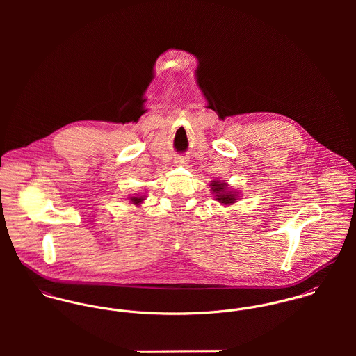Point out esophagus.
Returning a JSON list of instances; mask_svg holds the SVG:
<instances>
[{
    "mask_svg": "<svg viewBox=\"0 0 356 356\" xmlns=\"http://www.w3.org/2000/svg\"><path fill=\"white\" fill-rule=\"evenodd\" d=\"M186 161H188L186 157H177V159H175V163H177L178 165H184V164H186Z\"/></svg>",
    "mask_w": 356,
    "mask_h": 356,
    "instance_id": "esophagus-1",
    "label": "esophagus"
}]
</instances>
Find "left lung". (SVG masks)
<instances>
[{
  "instance_id": "obj_1",
  "label": "left lung",
  "mask_w": 356,
  "mask_h": 356,
  "mask_svg": "<svg viewBox=\"0 0 356 356\" xmlns=\"http://www.w3.org/2000/svg\"><path fill=\"white\" fill-rule=\"evenodd\" d=\"M209 186H211V191H212V195H213L215 200L223 204V205H230V204L236 203V200L238 199V192L230 191L227 184L223 182V181H212Z\"/></svg>"
}]
</instances>
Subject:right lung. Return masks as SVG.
Listing matches in <instances>:
<instances>
[{
    "label": "right lung",
    "instance_id": "1",
    "mask_svg": "<svg viewBox=\"0 0 356 356\" xmlns=\"http://www.w3.org/2000/svg\"><path fill=\"white\" fill-rule=\"evenodd\" d=\"M129 199H130L131 204L140 205V204L143 203V202L145 200V196H140V195H136V196H131V197H129Z\"/></svg>",
    "mask_w": 356,
    "mask_h": 356
}]
</instances>
